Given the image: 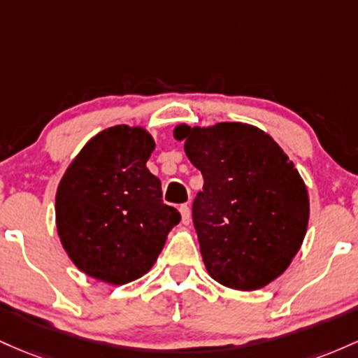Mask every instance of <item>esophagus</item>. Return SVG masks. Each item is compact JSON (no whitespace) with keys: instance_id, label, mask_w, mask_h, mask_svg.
<instances>
[{"instance_id":"1","label":"esophagus","mask_w":358,"mask_h":358,"mask_svg":"<svg viewBox=\"0 0 358 358\" xmlns=\"http://www.w3.org/2000/svg\"><path fill=\"white\" fill-rule=\"evenodd\" d=\"M179 211H180V218H182V223H184V224L189 223V220H191V210H189V206H187V204H180Z\"/></svg>"}]
</instances>
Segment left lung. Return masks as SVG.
I'll return each mask as SVG.
<instances>
[{"label": "left lung", "instance_id": "left-lung-1", "mask_svg": "<svg viewBox=\"0 0 358 358\" xmlns=\"http://www.w3.org/2000/svg\"><path fill=\"white\" fill-rule=\"evenodd\" d=\"M174 136L204 179L192 222L208 274L238 291L267 286L306 235L309 198L298 169L271 135L247 123L178 125Z\"/></svg>", "mask_w": 358, "mask_h": 358}]
</instances>
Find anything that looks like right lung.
<instances>
[{"label":"right lung","instance_id":"add662e5","mask_svg":"<svg viewBox=\"0 0 358 358\" xmlns=\"http://www.w3.org/2000/svg\"><path fill=\"white\" fill-rule=\"evenodd\" d=\"M155 142L142 127L92 136L60 179L55 223L64 250L84 274L122 286L150 271L180 222L147 169Z\"/></svg>","mask_w":358,"mask_h":358}]
</instances>
